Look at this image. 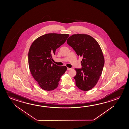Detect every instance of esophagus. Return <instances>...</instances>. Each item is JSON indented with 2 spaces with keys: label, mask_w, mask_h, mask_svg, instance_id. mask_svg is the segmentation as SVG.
Instances as JSON below:
<instances>
[{
  "label": "esophagus",
  "mask_w": 129,
  "mask_h": 129,
  "mask_svg": "<svg viewBox=\"0 0 129 129\" xmlns=\"http://www.w3.org/2000/svg\"><path fill=\"white\" fill-rule=\"evenodd\" d=\"M71 69H72L70 68H67V70H68V71H69V70H71Z\"/></svg>",
  "instance_id": "esophagus-1"
}]
</instances>
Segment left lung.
Listing matches in <instances>:
<instances>
[{
    "label": "left lung",
    "mask_w": 129,
    "mask_h": 129,
    "mask_svg": "<svg viewBox=\"0 0 129 129\" xmlns=\"http://www.w3.org/2000/svg\"><path fill=\"white\" fill-rule=\"evenodd\" d=\"M67 43L82 57V68L75 69L76 85L83 91L89 90L97 84L103 70L104 57L101 48L94 38L86 34L73 35Z\"/></svg>",
    "instance_id": "obj_1"
}]
</instances>
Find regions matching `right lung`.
I'll list each match as a JSON object with an SVG mask.
<instances>
[{
    "label": "right lung",
    "instance_id": "obj_1",
    "mask_svg": "<svg viewBox=\"0 0 129 129\" xmlns=\"http://www.w3.org/2000/svg\"><path fill=\"white\" fill-rule=\"evenodd\" d=\"M69 34L49 33L37 38L28 53V64L34 79L42 89L51 91L58 85L60 78L67 71L66 66L53 63L56 49L65 42Z\"/></svg>",
    "mask_w": 129,
    "mask_h": 129
}]
</instances>
